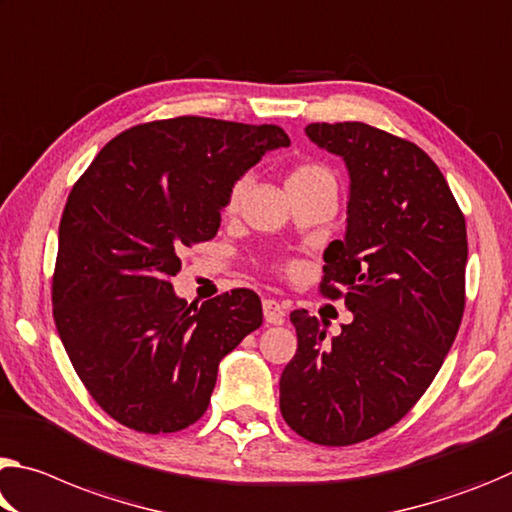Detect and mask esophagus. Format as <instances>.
<instances>
[{"instance_id":"1","label":"esophagus","mask_w":512,"mask_h":512,"mask_svg":"<svg viewBox=\"0 0 512 512\" xmlns=\"http://www.w3.org/2000/svg\"><path fill=\"white\" fill-rule=\"evenodd\" d=\"M262 310H264L266 323H282V321H285V316H287L285 307H282V305L278 303V300H273V298H266V300H264Z\"/></svg>"}]
</instances>
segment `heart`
I'll return each instance as SVG.
<instances>
[{"label":"heart","instance_id":"heart-1","mask_svg":"<svg viewBox=\"0 0 512 512\" xmlns=\"http://www.w3.org/2000/svg\"><path fill=\"white\" fill-rule=\"evenodd\" d=\"M307 186H328V189L337 191L335 173H332L328 166L319 164V161H303V164H296L287 177V191L307 189ZM246 191H248V177H239V180H234L225 198V214L237 212L243 196H246ZM289 271H294V266H289Z\"/></svg>","mask_w":512,"mask_h":512}]
</instances>
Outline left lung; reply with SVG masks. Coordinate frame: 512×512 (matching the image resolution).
<instances>
[{"label": "left lung", "instance_id": "obj_1", "mask_svg": "<svg viewBox=\"0 0 512 512\" xmlns=\"http://www.w3.org/2000/svg\"><path fill=\"white\" fill-rule=\"evenodd\" d=\"M351 175L346 237L323 253L321 294L353 321L326 339L291 312L298 351L280 376V412L314 444L369 440L408 415L440 371L465 312V216L419 145L367 123H312Z\"/></svg>", "mask_w": 512, "mask_h": 512}]
</instances>
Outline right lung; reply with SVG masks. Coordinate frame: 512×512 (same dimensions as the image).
<instances>
[{"mask_svg":"<svg viewBox=\"0 0 512 512\" xmlns=\"http://www.w3.org/2000/svg\"><path fill=\"white\" fill-rule=\"evenodd\" d=\"M278 125L180 116L125 129L72 186L52 278L54 323L81 383L118 424L175 433L205 415L218 362L262 326L234 289L200 307L177 298L180 253L216 237L234 180Z\"/></svg>","mask_w":512,"mask_h":512,"instance_id":"1","label":"right lung"}]
</instances>
